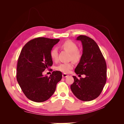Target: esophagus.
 I'll return each instance as SVG.
<instances>
[{"mask_svg":"<svg viewBox=\"0 0 124 124\" xmlns=\"http://www.w3.org/2000/svg\"><path fill=\"white\" fill-rule=\"evenodd\" d=\"M68 76V75L66 74V73H63L62 74V77L63 78H66V77H67Z\"/></svg>","mask_w":124,"mask_h":124,"instance_id":"esophagus-1","label":"esophagus"}]
</instances>
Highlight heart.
Segmentation results:
<instances>
[{"mask_svg":"<svg viewBox=\"0 0 124 124\" xmlns=\"http://www.w3.org/2000/svg\"><path fill=\"white\" fill-rule=\"evenodd\" d=\"M61 47L62 48L70 53L71 58L75 62L78 61L81 58V53L79 50H78L77 45L73 42L70 40H67L61 45ZM58 50L54 48L51 52V57L54 61L58 59ZM73 68V64L72 62L62 63L57 67V69L64 73H68L70 70Z\"/></svg>","mask_w":124,"mask_h":124,"instance_id":"obj_1","label":"heart"}]
</instances>
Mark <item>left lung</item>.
<instances>
[{
	"mask_svg": "<svg viewBox=\"0 0 124 124\" xmlns=\"http://www.w3.org/2000/svg\"><path fill=\"white\" fill-rule=\"evenodd\" d=\"M83 46V54L75 69L77 74H85L80 79L75 76L71 91L77 98L89 101L97 98L102 92L107 80V65L103 56L95 41L89 37L80 35L77 37Z\"/></svg>",
	"mask_w": 124,
	"mask_h": 124,
	"instance_id": "obj_1",
	"label": "left lung"
}]
</instances>
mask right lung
I'll use <instances>...</instances> for the list:
<instances>
[{
	"mask_svg": "<svg viewBox=\"0 0 124 124\" xmlns=\"http://www.w3.org/2000/svg\"><path fill=\"white\" fill-rule=\"evenodd\" d=\"M59 39L39 37L30 40L22 48L17 65L16 79L29 100L36 102L47 100L54 93L62 80L61 71H53L50 77L43 71L53 65L51 52Z\"/></svg>",
	"mask_w": 124,
	"mask_h": 124,
	"instance_id": "obj_1",
	"label": "right lung"
}]
</instances>
